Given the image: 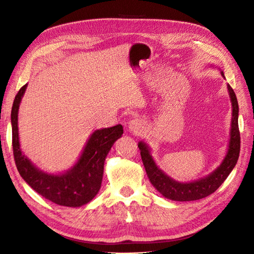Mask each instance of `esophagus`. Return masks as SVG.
I'll list each match as a JSON object with an SVG mask.
<instances>
[{"instance_id":"34e87169","label":"esophagus","mask_w":254,"mask_h":254,"mask_svg":"<svg viewBox=\"0 0 254 254\" xmlns=\"http://www.w3.org/2000/svg\"><path fill=\"white\" fill-rule=\"evenodd\" d=\"M128 129L132 132H139L143 128V122L139 119H134L128 123Z\"/></svg>"}]
</instances>
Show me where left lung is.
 <instances>
[{"label":"left lung","instance_id":"1","mask_svg":"<svg viewBox=\"0 0 254 254\" xmlns=\"http://www.w3.org/2000/svg\"><path fill=\"white\" fill-rule=\"evenodd\" d=\"M220 73L222 77L225 78L223 71H221ZM227 91L229 98H231L233 111L228 148L220 165L215 168L208 176L191 181V182H179V181H176L170 176H167L156 164L151 154V148L148 143L143 140L138 142L141 159L150 182L165 198L177 201H190L206 197L218 189L228 175L234 170L240 154V132L238 124L239 105L236 94L228 83Z\"/></svg>","mask_w":254,"mask_h":254}]
</instances>
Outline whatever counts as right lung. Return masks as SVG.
<instances>
[{
	"mask_svg": "<svg viewBox=\"0 0 254 254\" xmlns=\"http://www.w3.org/2000/svg\"><path fill=\"white\" fill-rule=\"evenodd\" d=\"M26 83L15 96L11 111L12 147L17 171L36 192L59 206L78 208L91 201L100 190L104 161L115 141L122 136L123 126L95 130L73 166L60 174L41 171L22 153L18 135V110Z\"/></svg>",
	"mask_w": 254,
	"mask_h": 254,
	"instance_id": "1",
	"label": "right lung"
}]
</instances>
